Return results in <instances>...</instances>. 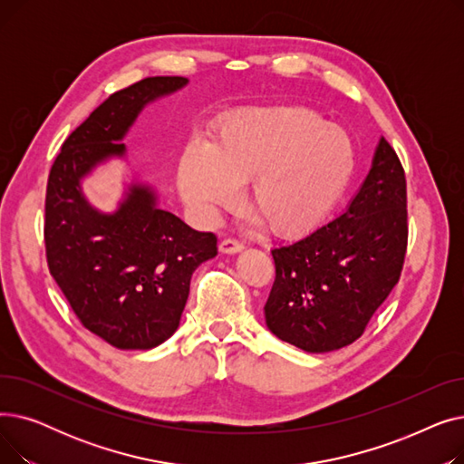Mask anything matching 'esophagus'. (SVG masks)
I'll use <instances>...</instances> for the list:
<instances>
[{
  "mask_svg": "<svg viewBox=\"0 0 464 464\" xmlns=\"http://www.w3.org/2000/svg\"><path fill=\"white\" fill-rule=\"evenodd\" d=\"M218 248L222 254H238V252L245 250V245H242V242H238V240H235V238H226V240L219 242Z\"/></svg>",
  "mask_w": 464,
  "mask_h": 464,
  "instance_id": "esophagus-1",
  "label": "esophagus"
}]
</instances>
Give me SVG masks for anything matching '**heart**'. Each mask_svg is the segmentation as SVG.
I'll list each match as a JSON object with an SVG mask.
<instances>
[{
    "instance_id": "obj_1",
    "label": "heart",
    "mask_w": 464,
    "mask_h": 464,
    "mask_svg": "<svg viewBox=\"0 0 464 464\" xmlns=\"http://www.w3.org/2000/svg\"><path fill=\"white\" fill-rule=\"evenodd\" d=\"M355 169L350 135L306 109L254 111L227 120L179 165L184 201L203 216L229 205L246 182V203L278 237L318 227L343 198Z\"/></svg>"
}]
</instances>
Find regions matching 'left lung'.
<instances>
[{"label":"left lung","mask_w":464,"mask_h":464,"mask_svg":"<svg viewBox=\"0 0 464 464\" xmlns=\"http://www.w3.org/2000/svg\"><path fill=\"white\" fill-rule=\"evenodd\" d=\"M406 242L404 169L380 137L369 175L346 210L271 250L276 278L265 304L266 327L308 353L352 344L397 285Z\"/></svg>","instance_id":"left-lung-1"}]
</instances>
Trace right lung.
Returning a JSON list of instances; mask_svg holds the SVG:
<instances>
[{"mask_svg":"<svg viewBox=\"0 0 464 464\" xmlns=\"http://www.w3.org/2000/svg\"><path fill=\"white\" fill-rule=\"evenodd\" d=\"M184 77H149L112 93L72 131L46 184L44 245L51 275L81 324L118 350H150L180 325L193 271L218 254L216 237L191 229L133 180L114 212L86 199L82 180L112 158L142 109L182 90Z\"/></svg>","mask_w":464,"mask_h":464,"instance_id":"add662e5","label":"right lung"}]
</instances>
